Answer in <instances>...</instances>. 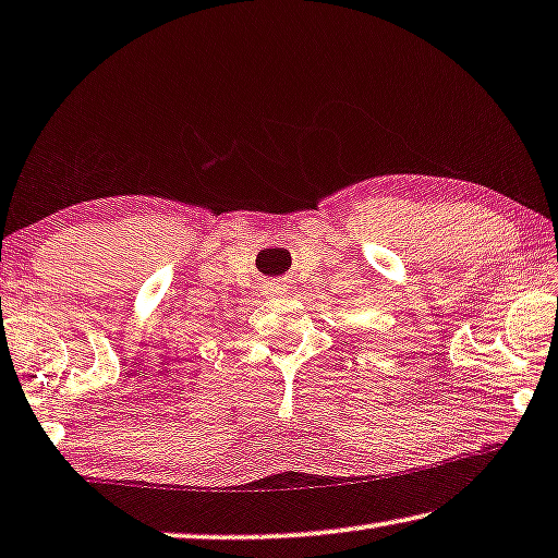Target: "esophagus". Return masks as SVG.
I'll return each mask as SVG.
<instances>
[{
    "mask_svg": "<svg viewBox=\"0 0 558 558\" xmlns=\"http://www.w3.org/2000/svg\"><path fill=\"white\" fill-rule=\"evenodd\" d=\"M269 291H271V294H284L287 287H284V284H274Z\"/></svg>",
    "mask_w": 558,
    "mask_h": 558,
    "instance_id": "obj_1",
    "label": "esophagus"
}]
</instances>
